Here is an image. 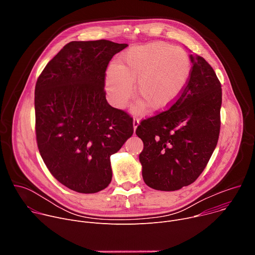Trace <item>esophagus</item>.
I'll return each mask as SVG.
<instances>
[{"instance_id":"34e87169","label":"esophagus","mask_w":255,"mask_h":255,"mask_svg":"<svg viewBox=\"0 0 255 255\" xmlns=\"http://www.w3.org/2000/svg\"><path fill=\"white\" fill-rule=\"evenodd\" d=\"M138 125H139V119L138 118H134L133 119V129H134V132H135L136 128L138 127Z\"/></svg>"}]
</instances>
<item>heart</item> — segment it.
Segmentation results:
<instances>
[{
    "instance_id": "heart-1",
    "label": "heart",
    "mask_w": 255,
    "mask_h": 255,
    "mask_svg": "<svg viewBox=\"0 0 255 255\" xmlns=\"http://www.w3.org/2000/svg\"><path fill=\"white\" fill-rule=\"evenodd\" d=\"M192 74V61L183 48L164 42H151L126 51L106 77L109 100L122 109L132 95L140 101L133 107L142 112L147 104L154 111L171 106L186 89Z\"/></svg>"
}]
</instances>
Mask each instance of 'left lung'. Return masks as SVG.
<instances>
[{
    "mask_svg": "<svg viewBox=\"0 0 255 255\" xmlns=\"http://www.w3.org/2000/svg\"><path fill=\"white\" fill-rule=\"evenodd\" d=\"M190 58L191 78L176 102L136 129L144 145L139 154L142 176L154 190L170 192L193 184L219 138L221 84L203 57Z\"/></svg>",
    "mask_w": 255,
    "mask_h": 255,
    "instance_id": "8db88e82",
    "label": "left lung"
}]
</instances>
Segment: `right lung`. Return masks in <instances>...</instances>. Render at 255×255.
Returning <instances> with one entry per match:
<instances>
[{"mask_svg": "<svg viewBox=\"0 0 255 255\" xmlns=\"http://www.w3.org/2000/svg\"><path fill=\"white\" fill-rule=\"evenodd\" d=\"M128 44L71 41L44 67L35 86L36 139L50 173L82 194L112 180L110 156L133 134V120L106 100L112 57Z\"/></svg>", "mask_w": 255, "mask_h": 255, "instance_id": "add662e5", "label": "right lung"}]
</instances>
